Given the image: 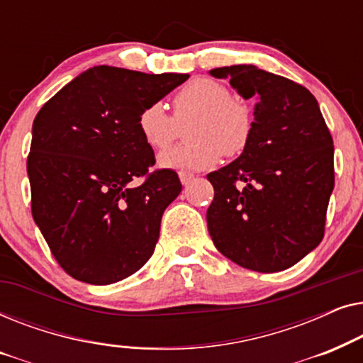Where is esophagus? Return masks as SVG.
<instances>
[{
	"mask_svg": "<svg viewBox=\"0 0 363 363\" xmlns=\"http://www.w3.org/2000/svg\"><path fill=\"white\" fill-rule=\"evenodd\" d=\"M193 178H195V175H193V173H188V172H180V182H182V185H188V183H190Z\"/></svg>",
	"mask_w": 363,
	"mask_h": 363,
	"instance_id": "esophagus-1",
	"label": "esophagus"
}]
</instances>
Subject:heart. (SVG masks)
I'll return each instance as SVG.
<instances>
[{"instance_id": "heart-1", "label": "heart", "mask_w": 363, "mask_h": 363, "mask_svg": "<svg viewBox=\"0 0 363 363\" xmlns=\"http://www.w3.org/2000/svg\"><path fill=\"white\" fill-rule=\"evenodd\" d=\"M173 118L162 104H150L138 116V130L153 150H163L185 123L190 142L158 155V165L178 172L215 167L223 155L235 158L250 145L252 113L246 104L231 99L226 86L210 77H195L173 97Z\"/></svg>"}]
</instances>
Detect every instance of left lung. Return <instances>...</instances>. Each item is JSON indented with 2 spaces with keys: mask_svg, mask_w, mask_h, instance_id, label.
<instances>
[{
  "mask_svg": "<svg viewBox=\"0 0 363 363\" xmlns=\"http://www.w3.org/2000/svg\"><path fill=\"white\" fill-rule=\"evenodd\" d=\"M242 99H255L250 145L208 173L206 211L218 251L246 269L294 266L324 238L334 190V142L315 97L304 86L251 64L211 69Z\"/></svg>",
  "mask_w": 363,
  "mask_h": 363,
  "instance_id": "obj_1",
  "label": "left lung"
}]
</instances>
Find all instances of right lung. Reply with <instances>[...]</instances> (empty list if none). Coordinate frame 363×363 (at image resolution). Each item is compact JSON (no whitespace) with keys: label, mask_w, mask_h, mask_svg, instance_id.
Masks as SVG:
<instances>
[{"label":"right lung","mask_w":363,"mask_h":363,"mask_svg":"<svg viewBox=\"0 0 363 363\" xmlns=\"http://www.w3.org/2000/svg\"><path fill=\"white\" fill-rule=\"evenodd\" d=\"M186 79L96 66L38 112L28 155L31 211L74 279L112 284L153 255L162 215L182 183L170 168L150 170L155 155L138 116Z\"/></svg>","instance_id":"right-lung-1"}]
</instances>
